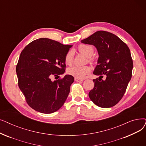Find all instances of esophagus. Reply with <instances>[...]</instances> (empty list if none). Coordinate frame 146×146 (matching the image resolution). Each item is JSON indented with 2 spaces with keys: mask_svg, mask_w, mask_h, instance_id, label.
Segmentation results:
<instances>
[{
  "mask_svg": "<svg viewBox=\"0 0 146 146\" xmlns=\"http://www.w3.org/2000/svg\"><path fill=\"white\" fill-rule=\"evenodd\" d=\"M74 80H75V81H76V82H82V81H83L84 79H80V78H75Z\"/></svg>",
  "mask_w": 146,
  "mask_h": 146,
  "instance_id": "1",
  "label": "esophagus"
}]
</instances>
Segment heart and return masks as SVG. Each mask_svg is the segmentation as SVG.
<instances>
[{
  "mask_svg": "<svg viewBox=\"0 0 146 146\" xmlns=\"http://www.w3.org/2000/svg\"><path fill=\"white\" fill-rule=\"evenodd\" d=\"M79 52L84 54L88 58L90 62L92 61V56L94 49V47L90 45H80L78 48ZM73 61V54L72 51L67 52L64 56V62L66 65H72ZM90 67L89 66H73L68 68L67 73L74 77L78 78H83L85 76L90 73Z\"/></svg>",
  "mask_w": 146,
  "mask_h": 146,
  "instance_id": "1",
  "label": "heart"
}]
</instances>
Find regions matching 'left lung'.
<instances>
[{
    "label": "left lung",
    "instance_id": "1",
    "mask_svg": "<svg viewBox=\"0 0 146 146\" xmlns=\"http://www.w3.org/2000/svg\"><path fill=\"white\" fill-rule=\"evenodd\" d=\"M81 43L94 45L99 55L93 72L99 77L93 79L94 87L89 97L102 108L115 106L123 96L132 77L133 62L128 46L117 36L105 31H96Z\"/></svg>",
    "mask_w": 146,
    "mask_h": 146
}]
</instances>
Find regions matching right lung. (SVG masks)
Masks as SVG:
<instances>
[{"label": "right lung", "mask_w": 146, "mask_h": 146, "mask_svg": "<svg viewBox=\"0 0 146 146\" xmlns=\"http://www.w3.org/2000/svg\"><path fill=\"white\" fill-rule=\"evenodd\" d=\"M73 45L48 38L33 40L24 48L16 67L18 86L35 110L49 114L64 104L74 82L72 75L52 80L65 73V55Z\"/></svg>", "instance_id": "obj_1"}]
</instances>
